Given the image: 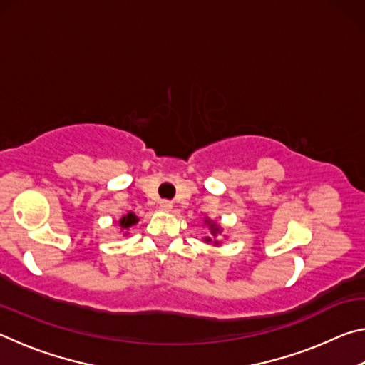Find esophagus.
<instances>
[{
	"mask_svg": "<svg viewBox=\"0 0 365 365\" xmlns=\"http://www.w3.org/2000/svg\"><path fill=\"white\" fill-rule=\"evenodd\" d=\"M159 207H160V211L169 212V211H172V207H174V205H172V201H169V200H163V201L159 202Z\"/></svg>",
	"mask_w": 365,
	"mask_h": 365,
	"instance_id": "obj_1",
	"label": "esophagus"
}]
</instances>
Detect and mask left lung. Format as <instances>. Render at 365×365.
<instances>
[{
  "label": "left lung",
  "mask_w": 365,
  "mask_h": 365,
  "mask_svg": "<svg viewBox=\"0 0 365 365\" xmlns=\"http://www.w3.org/2000/svg\"><path fill=\"white\" fill-rule=\"evenodd\" d=\"M207 222V224H209V228H211V233L214 235V237H215V235H217L220 230H219V227L217 225H215V224H212V222H209V220H206ZM206 242L209 243V242H211V238H206ZM214 243H217V242H214Z\"/></svg>",
  "instance_id": "8db88e82"
}]
</instances>
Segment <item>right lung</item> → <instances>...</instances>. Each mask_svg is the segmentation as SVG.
<instances>
[{
	"label": "right lung",
	"mask_w": 365,
	"mask_h": 365,
	"mask_svg": "<svg viewBox=\"0 0 365 365\" xmlns=\"http://www.w3.org/2000/svg\"><path fill=\"white\" fill-rule=\"evenodd\" d=\"M137 222H138L137 215L132 214V212H128L127 215H123V217L120 219L119 224H120V227H122V228H125V230H127V228H130L132 225L137 224Z\"/></svg>",
	"instance_id": "1"
}]
</instances>
